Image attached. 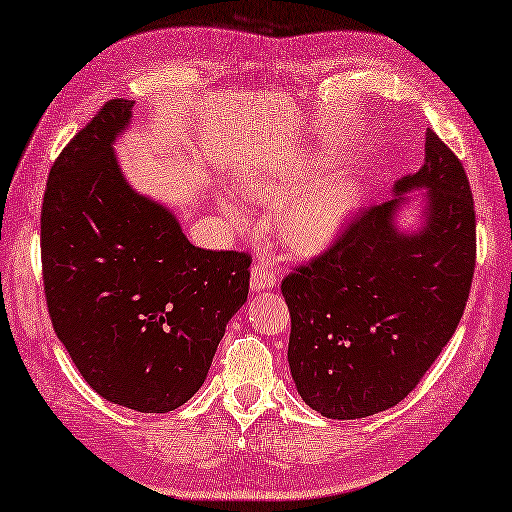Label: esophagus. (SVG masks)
<instances>
[{
    "label": "esophagus",
    "mask_w": 512,
    "mask_h": 512,
    "mask_svg": "<svg viewBox=\"0 0 512 512\" xmlns=\"http://www.w3.org/2000/svg\"><path fill=\"white\" fill-rule=\"evenodd\" d=\"M276 282H278L276 271H273V265L269 260H256L252 267V289L254 291L271 289V286H276Z\"/></svg>",
    "instance_id": "1"
}]
</instances>
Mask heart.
I'll list each match as a JSON object with an SVG mask.
<instances>
[{"label":"heart","instance_id":"b5f03b06","mask_svg":"<svg viewBox=\"0 0 512 512\" xmlns=\"http://www.w3.org/2000/svg\"><path fill=\"white\" fill-rule=\"evenodd\" d=\"M304 176L291 173H260L243 184V193L256 202H286L304 189ZM358 202V184L350 178H336L286 206L280 219L282 239L295 249H319L330 243L343 228ZM228 215L241 217V208L226 202Z\"/></svg>","mask_w":512,"mask_h":512}]
</instances>
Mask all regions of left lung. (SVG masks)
<instances>
[{
  "label": "left lung",
  "instance_id": "obj_1",
  "mask_svg": "<svg viewBox=\"0 0 512 512\" xmlns=\"http://www.w3.org/2000/svg\"><path fill=\"white\" fill-rule=\"evenodd\" d=\"M428 189L421 232L393 228L402 197L360 208L334 241L282 280L289 365L302 400L330 419L400 404L465 313L476 269V210L463 162L434 130L426 165L395 193Z\"/></svg>",
  "mask_w": 512,
  "mask_h": 512
}]
</instances>
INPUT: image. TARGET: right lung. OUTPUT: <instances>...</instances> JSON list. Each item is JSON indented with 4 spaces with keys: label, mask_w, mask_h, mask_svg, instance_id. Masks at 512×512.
Instances as JSON below:
<instances>
[{
    "label": "right lung",
    "mask_w": 512,
    "mask_h": 512,
    "mask_svg": "<svg viewBox=\"0 0 512 512\" xmlns=\"http://www.w3.org/2000/svg\"><path fill=\"white\" fill-rule=\"evenodd\" d=\"M132 102L110 99L52 165L41 210L47 313L108 402L169 413L204 384L249 293L245 252L189 243L169 210L123 182L112 139Z\"/></svg>",
    "instance_id": "add662e5"
}]
</instances>
